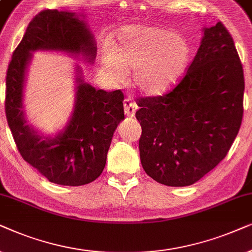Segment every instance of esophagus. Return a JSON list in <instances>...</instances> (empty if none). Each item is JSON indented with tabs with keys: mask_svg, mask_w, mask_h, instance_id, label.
I'll list each match as a JSON object with an SVG mask.
<instances>
[{
	"mask_svg": "<svg viewBox=\"0 0 252 252\" xmlns=\"http://www.w3.org/2000/svg\"><path fill=\"white\" fill-rule=\"evenodd\" d=\"M137 110V105L131 99L128 98L124 100V113L128 117H133Z\"/></svg>",
	"mask_w": 252,
	"mask_h": 252,
	"instance_id": "34e87169",
	"label": "esophagus"
}]
</instances>
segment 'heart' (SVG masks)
Segmentation results:
<instances>
[{
    "label": "heart",
    "instance_id": "heart-1",
    "mask_svg": "<svg viewBox=\"0 0 252 252\" xmlns=\"http://www.w3.org/2000/svg\"><path fill=\"white\" fill-rule=\"evenodd\" d=\"M191 56L187 39L154 26L135 25L122 29L119 42L103 59L107 75L122 80L133 70L132 84L143 94L162 95L173 89L186 72Z\"/></svg>",
    "mask_w": 252,
    "mask_h": 252
}]
</instances>
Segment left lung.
<instances>
[{
	"label": "left lung",
	"instance_id": "left-lung-1",
	"mask_svg": "<svg viewBox=\"0 0 252 252\" xmlns=\"http://www.w3.org/2000/svg\"><path fill=\"white\" fill-rule=\"evenodd\" d=\"M243 66L221 22L204 36L172 91L137 99L139 154L145 173L168 187H186L227 156L243 117Z\"/></svg>",
	"mask_w": 252,
	"mask_h": 252
}]
</instances>
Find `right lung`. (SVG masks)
I'll return each mask as SVG.
<instances>
[{
	"label": "right lung",
	"instance_id": "add662e5",
	"mask_svg": "<svg viewBox=\"0 0 252 252\" xmlns=\"http://www.w3.org/2000/svg\"><path fill=\"white\" fill-rule=\"evenodd\" d=\"M35 50L82 56L93 63L96 43L86 23L76 13L43 10L30 22L6 71L5 114L19 153L49 182L78 187L98 179L106 165L114 131L124 120L121 90L106 92L84 82L76 66V99L71 117L55 137L28 123L23 105L28 65Z\"/></svg>",
	"mask_w": 252,
	"mask_h": 252
}]
</instances>
